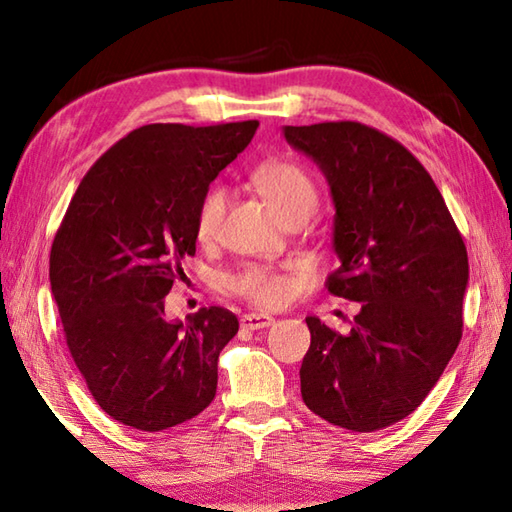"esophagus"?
Listing matches in <instances>:
<instances>
[{
	"instance_id": "1",
	"label": "esophagus",
	"mask_w": 512,
	"mask_h": 512,
	"mask_svg": "<svg viewBox=\"0 0 512 512\" xmlns=\"http://www.w3.org/2000/svg\"><path fill=\"white\" fill-rule=\"evenodd\" d=\"M275 323V319L270 314L264 312H248L242 317V328L246 330H262V328H270Z\"/></svg>"
}]
</instances>
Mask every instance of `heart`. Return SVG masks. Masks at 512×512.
Returning a JSON list of instances; mask_svg holds the SVG:
<instances>
[{
    "instance_id": "b5f03b06",
    "label": "heart",
    "mask_w": 512,
    "mask_h": 512,
    "mask_svg": "<svg viewBox=\"0 0 512 512\" xmlns=\"http://www.w3.org/2000/svg\"><path fill=\"white\" fill-rule=\"evenodd\" d=\"M253 182L266 195V200L275 206V211L286 217L295 211L317 209L319 195L310 173L297 162L286 158H268L253 169ZM226 209V191L222 187H211L202 195L195 211V235L202 244H209L220 233V224ZM228 286L262 306H277L288 295L286 279L262 266H246L228 279Z\"/></svg>"
}]
</instances>
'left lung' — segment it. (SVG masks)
<instances>
[{
	"mask_svg": "<svg viewBox=\"0 0 512 512\" xmlns=\"http://www.w3.org/2000/svg\"><path fill=\"white\" fill-rule=\"evenodd\" d=\"M284 136L330 184L339 268L325 286L361 303L347 334L306 319L303 402L336 427L385 429L416 411L458 350L466 246L436 182L398 140L354 121L286 125Z\"/></svg>",
	"mask_w": 512,
	"mask_h": 512,
	"instance_id": "1",
	"label": "left lung"
}]
</instances>
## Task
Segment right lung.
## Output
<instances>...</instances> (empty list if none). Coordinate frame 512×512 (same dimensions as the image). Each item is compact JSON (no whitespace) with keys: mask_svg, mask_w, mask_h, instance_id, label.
Here are the masks:
<instances>
[{"mask_svg":"<svg viewBox=\"0 0 512 512\" xmlns=\"http://www.w3.org/2000/svg\"><path fill=\"white\" fill-rule=\"evenodd\" d=\"M259 123L134 129L85 173L50 250L65 343L94 400L138 431L211 405L217 358L239 330L226 308L165 319V297L195 255V211Z\"/></svg>","mask_w":512,"mask_h":512,"instance_id":"right-lung-1","label":"right lung"}]
</instances>
